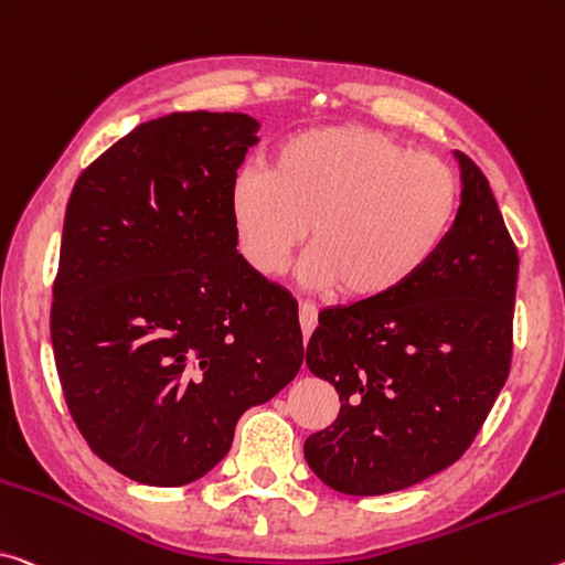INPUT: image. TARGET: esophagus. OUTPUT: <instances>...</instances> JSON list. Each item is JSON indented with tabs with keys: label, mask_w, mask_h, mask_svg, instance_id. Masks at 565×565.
I'll use <instances>...</instances> for the list:
<instances>
[{
	"label": "esophagus",
	"mask_w": 565,
	"mask_h": 565,
	"mask_svg": "<svg viewBox=\"0 0 565 565\" xmlns=\"http://www.w3.org/2000/svg\"><path fill=\"white\" fill-rule=\"evenodd\" d=\"M299 321H301V331H303V337H309L311 331L317 329L319 311H317L315 303H309V301H301V303H299Z\"/></svg>",
	"instance_id": "1"
}]
</instances>
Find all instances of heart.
<instances>
[{"label": "heart", "instance_id": "heart-1", "mask_svg": "<svg viewBox=\"0 0 565 565\" xmlns=\"http://www.w3.org/2000/svg\"><path fill=\"white\" fill-rule=\"evenodd\" d=\"M455 205L458 181L440 158L356 125L299 132L276 150L271 170H241L228 191L250 268L281 274L311 223L303 281L342 284L354 299L387 297L415 279L440 248Z\"/></svg>", "mask_w": 565, "mask_h": 565}]
</instances>
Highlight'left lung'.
Here are the masks:
<instances>
[{"label": "left lung", "instance_id": "left-lung-1", "mask_svg": "<svg viewBox=\"0 0 565 565\" xmlns=\"http://www.w3.org/2000/svg\"><path fill=\"white\" fill-rule=\"evenodd\" d=\"M460 205L427 266L380 299L324 309L307 344L339 415L303 443L315 476L344 495L417 486L476 440L508 380L518 250L488 178L452 150Z\"/></svg>", "mask_w": 565, "mask_h": 565}]
</instances>
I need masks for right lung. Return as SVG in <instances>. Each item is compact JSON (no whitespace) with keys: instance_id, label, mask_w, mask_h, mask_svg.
I'll return each mask as SVG.
<instances>
[{"instance_id":"right-lung-1","label":"right lung","mask_w":565,"mask_h":565,"mask_svg":"<svg viewBox=\"0 0 565 565\" xmlns=\"http://www.w3.org/2000/svg\"><path fill=\"white\" fill-rule=\"evenodd\" d=\"M256 132L246 113H170L70 195L50 317L62 392L97 458L142 486L211 472L303 362L297 301L236 250L228 191Z\"/></svg>"}]
</instances>
